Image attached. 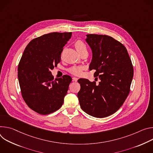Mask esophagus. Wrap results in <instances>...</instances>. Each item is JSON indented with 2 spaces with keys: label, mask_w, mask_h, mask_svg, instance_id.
<instances>
[{
  "label": "esophagus",
  "mask_w": 153,
  "mask_h": 153,
  "mask_svg": "<svg viewBox=\"0 0 153 153\" xmlns=\"http://www.w3.org/2000/svg\"><path fill=\"white\" fill-rule=\"evenodd\" d=\"M77 80H78V78H76V77H73L72 78V81H73L76 82V81H77Z\"/></svg>",
  "instance_id": "obj_1"
}]
</instances>
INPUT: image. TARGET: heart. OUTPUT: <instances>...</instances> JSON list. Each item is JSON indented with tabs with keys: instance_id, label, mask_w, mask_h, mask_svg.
I'll list each match as a JSON object with an SVG mask.
<instances>
[{
	"instance_id": "obj_1",
	"label": "heart",
	"mask_w": 153,
	"mask_h": 153,
	"mask_svg": "<svg viewBox=\"0 0 153 153\" xmlns=\"http://www.w3.org/2000/svg\"><path fill=\"white\" fill-rule=\"evenodd\" d=\"M75 46L76 49L78 53H79L84 50H87V47H86V44L81 40H77L75 43ZM82 69H83L82 67L75 66V67L71 68V69H69V72L74 75H79L81 74Z\"/></svg>"
}]
</instances>
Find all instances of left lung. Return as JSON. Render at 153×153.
I'll use <instances>...</instances> for the list:
<instances>
[{"mask_svg": "<svg viewBox=\"0 0 153 153\" xmlns=\"http://www.w3.org/2000/svg\"><path fill=\"white\" fill-rule=\"evenodd\" d=\"M86 42L92 58L89 70H96L95 81L79 79L81 89L78 98L81 109L89 115L103 118L115 113L126 99L134 75L133 67L125 47L113 38L89 34Z\"/></svg>", "mask_w": 153, "mask_h": 153, "instance_id": "1", "label": "left lung"}]
</instances>
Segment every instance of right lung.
<instances>
[{"mask_svg":"<svg viewBox=\"0 0 153 153\" xmlns=\"http://www.w3.org/2000/svg\"><path fill=\"white\" fill-rule=\"evenodd\" d=\"M72 32H53L31 41L18 65L22 96L28 106L42 115L59 109L64 103L72 78H54L51 70L61 61L63 47Z\"/></svg>","mask_w":153,"mask_h":153,"instance_id":"add662e5","label":"right lung"}]
</instances>
